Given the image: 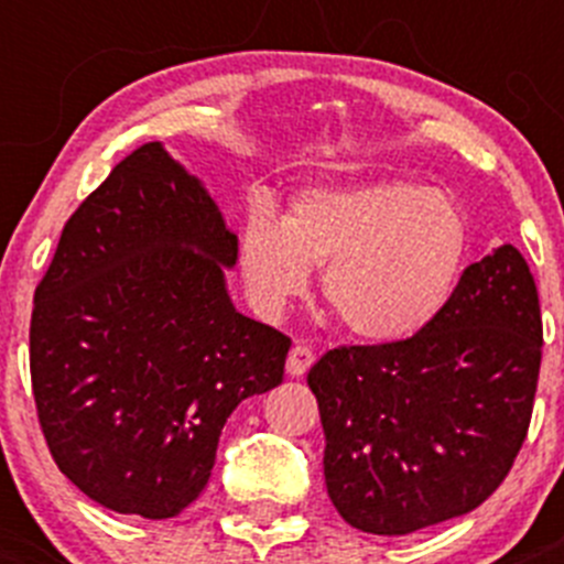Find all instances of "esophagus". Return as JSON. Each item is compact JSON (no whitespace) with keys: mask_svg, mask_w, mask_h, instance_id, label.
Segmentation results:
<instances>
[{"mask_svg":"<svg viewBox=\"0 0 564 564\" xmlns=\"http://www.w3.org/2000/svg\"><path fill=\"white\" fill-rule=\"evenodd\" d=\"M316 355L308 344H294L292 351H289V360H286V373L289 377H305L308 368L314 366Z\"/></svg>","mask_w":564,"mask_h":564,"instance_id":"34e87169","label":"esophagus"}]
</instances>
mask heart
<instances>
[{
	"label": "heart",
	"mask_w": 564,
	"mask_h": 564,
	"mask_svg": "<svg viewBox=\"0 0 564 564\" xmlns=\"http://www.w3.org/2000/svg\"><path fill=\"white\" fill-rule=\"evenodd\" d=\"M469 253V218L440 187L382 176L305 187L283 220L248 213L240 272L256 303L275 311L322 270L327 308L349 333L398 344L429 329L451 303Z\"/></svg>",
	"instance_id": "1"
}]
</instances>
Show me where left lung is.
Here are the masks:
<instances>
[{
	"mask_svg": "<svg viewBox=\"0 0 564 564\" xmlns=\"http://www.w3.org/2000/svg\"><path fill=\"white\" fill-rule=\"evenodd\" d=\"M540 355L538 286L513 246L466 267L414 338L329 349L308 388L346 524L395 538L480 508L527 440Z\"/></svg>",
	"mask_w": 564,
	"mask_h": 564,
	"instance_id": "8db88e82",
	"label": "left lung"
}]
</instances>
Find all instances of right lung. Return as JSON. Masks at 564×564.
<instances>
[{"label": "right lung", "mask_w": 564, "mask_h": 564, "mask_svg": "<svg viewBox=\"0 0 564 564\" xmlns=\"http://www.w3.org/2000/svg\"><path fill=\"white\" fill-rule=\"evenodd\" d=\"M237 235L158 141L70 215L35 289L30 371L62 475L113 513L174 519L229 414L283 382L292 338L231 305Z\"/></svg>", "instance_id": "obj_1"}]
</instances>
